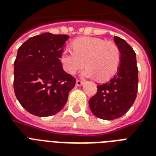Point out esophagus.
I'll use <instances>...</instances> for the list:
<instances>
[{"label":"esophagus","instance_id":"34e87169","mask_svg":"<svg viewBox=\"0 0 156 156\" xmlns=\"http://www.w3.org/2000/svg\"><path fill=\"white\" fill-rule=\"evenodd\" d=\"M83 81H81V80H77L76 81V85L78 86V87H81V86L83 85Z\"/></svg>","mask_w":156,"mask_h":156}]
</instances>
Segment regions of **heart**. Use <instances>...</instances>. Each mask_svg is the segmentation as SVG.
I'll use <instances>...</instances> for the list:
<instances>
[{
	"label": "heart",
	"mask_w": 156,
	"mask_h": 156,
	"mask_svg": "<svg viewBox=\"0 0 156 156\" xmlns=\"http://www.w3.org/2000/svg\"><path fill=\"white\" fill-rule=\"evenodd\" d=\"M73 51L65 49L61 61L64 69L69 74H75L86 66V77L95 76L99 81L111 78L116 73L121 61L118 46L112 41L100 38L82 37L72 43Z\"/></svg>",
	"instance_id": "b5f03b06"
}]
</instances>
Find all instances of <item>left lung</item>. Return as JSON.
Segmentation results:
<instances>
[{"label":"left lung","instance_id":"1","mask_svg":"<svg viewBox=\"0 0 156 156\" xmlns=\"http://www.w3.org/2000/svg\"><path fill=\"white\" fill-rule=\"evenodd\" d=\"M114 41L121 52L118 72L108 83L97 86V92L89 100L90 111L103 120H114L126 114L138 93V70L136 53L123 39Z\"/></svg>","mask_w":156,"mask_h":156}]
</instances>
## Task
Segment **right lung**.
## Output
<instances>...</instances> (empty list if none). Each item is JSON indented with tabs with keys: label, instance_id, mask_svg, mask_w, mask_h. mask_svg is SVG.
<instances>
[{
	"label": "right lung",
	"instance_id": "add662e5",
	"mask_svg": "<svg viewBox=\"0 0 156 156\" xmlns=\"http://www.w3.org/2000/svg\"><path fill=\"white\" fill-rule=\"evenodd\" d=\"M69 36L43 33L21 45L14 61L13 89L30 113L49 116L66 105L76 79L62 68L60 58Z\"/></svg>",
	"mask_w": 156,
	"mask_h": 156
}]
</instances>
